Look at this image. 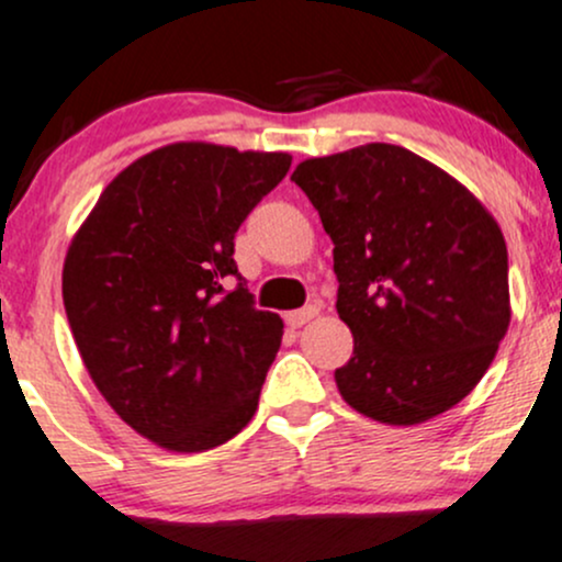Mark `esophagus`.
I'll list each match as a JSON object with an SVG mask.
<instances>
[{
  "label": "esophagus",
  "mask_w": 562,
  "mask_h": 562,
  "mask_svg": "<svg viewBox=\"0 0 562 562\" xmlns=\"http://www.w3.org/2000/svg\"><path fill=\"white\" fill-rule=\"evenodd\" d=\"M318 313H321V305H305L300 307V311L286 313V324L292 326V329H300V326H305L307 321H313Z\"/></svg>",
  "instance_id": "1"
}]
</instances>
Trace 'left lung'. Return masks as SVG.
I'll return each mask as SVG.
<instances>
[{
	"label": "left lung",
	"mask_w": 562,
	"mask_h": 562,
	"mask_svg": "<svg viewBox=\"0 0 562 562\" xmlns=\"http://www.w3.org/2000/svg\"><path fill=\"white\" fill-rule=\"evenodd\" d=\"M292 180L334 244L337 313L352 331L339 395L398 427L449 412L483 380L513 315L496 220L449 172L390 143L307 159Z\"/></svg>",
	"instance_id": "1"
}]
</instances>
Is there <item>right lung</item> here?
I'll use <instances>...</instances> for the list:
<instances>
[{
  "label": "right lung",
  "mask_w": 562,
  "mask_h": 562,
  "mask_svg": "<svg viewBox=\"0 0 562 562\" xmlns=\"http://www.w3.org/2000/svg\"><path fill=\"white\" fill-rule=\"evenodd\" d=\"M289 154L172 143L100 193L63 262V305L94 387L167 451L225 443L255 417L283 321L257 311L233 238Z\"/></svg>",
  "instance_id": "right-lung-1"
}]
</instances>
